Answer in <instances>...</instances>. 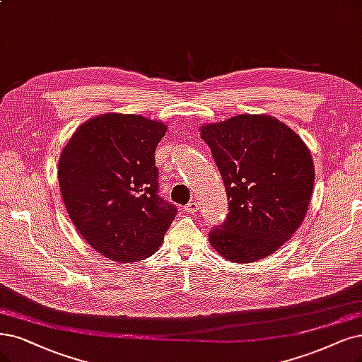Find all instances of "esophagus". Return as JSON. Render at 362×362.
Returning a JSON list of instances; mask_svg holds the SVG:
<instances>
[{
    "label": "esophagus",
    "mask_w": 362,
    "mask_h": 362,
    "mask_svg": "<svg viewBox=\"0 0 362 362\" xmlns=\"http://www.w3.org/2000/svg\"><path fill=\"white\" fill-rule=\"evenodd\" d=\"M198 210H199V204L197 202H191L185 206V211L189 213V215H195Z\"/></svg>",
    "instance_id": "esophagus-1"
}]
</instances>
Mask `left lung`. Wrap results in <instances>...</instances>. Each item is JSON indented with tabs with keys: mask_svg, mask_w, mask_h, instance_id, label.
I'll return each instance as SVG.
<instances>
[{
	"mask_svg": "<svg viewBox=\"0 0 362 362\" xmlns=\"http://www.w3.org/2000/svg\"><path fill=\"white\" fill-rule=\"evenodd\" d=\"M228 197V218L209 243L225 259L255 262L296 234L309 209L315 165L298 134L270 115L199 127Z\"/></svg>",
	"mask_w": 362,
	"mask_h": 362,
	"instance_id": "8db88e82",
	"label": "left lung"
}]
</instances>
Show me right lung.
I'll use <instances>...</instances> for the list:
<instances>
[{"label": "right lung", "mask_w": 362, "mask_h": 362, "mask_svg": "<svg viewBox=\"0 0 362 362\" xmlns=\"http://www.w3.org/2000/svg\"><path fill=\"white\" fill-rule=\"evenodd\" d=\"M167 125L140 115L88 119L66 141L58 182L66 213L85 242L115 262L153 255L176 215L158 197L156 146Z\"/></svg>", "instance_id": "right-lung-1"}]
</instances>
